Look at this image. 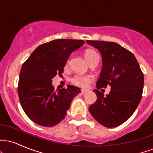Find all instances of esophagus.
I'll use <instances>...</instances> for the list:
<instances>
[{"label":"esophagus","mask_w":153,"mask_h":153,"mask_svg":"<svg viewBox=\"0 0 153 153\" xmlns=\"http://www.w3.org/2000/svg\"><path fill=\"white\" fill-rule=\"evenodd\" d=\"M88 90H87V89H81V93L82 94H85V93L88 92Z\"/></svg>","instance_id":"1"}]
</instances>
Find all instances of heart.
<instances>
[{
	"label": "heart",
	"instance_id": "obj_1",
	"mask_svg": "<svg viewBox=\"0 0 153 153\" xmlns=\"http://www.w3.org/2000/svg\"><path fill=\"white\" fill-rule=\"evenodd\" d=\"M84 57L88 62L90 63L94 61L95 59L99 57V54L96 51L92 49H88L84 52ZM93 79L88 75H76L71 78V81L73 85L80 88H86L89 83L92 82Z\"/></svg>",
	"mask_w": 153,
	"mask_h": 153
}]
</instances>
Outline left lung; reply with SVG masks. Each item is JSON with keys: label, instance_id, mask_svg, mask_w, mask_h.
Here are the masks:
<instances>
[{"label": "left lung", "instance_id": "obj_1", "mask_svg": "<svg viewBox=\"0 0 153 153\" xmlns=\"http://www.w3.org/2000/svg\"><path fill=\"white\" fill-rule=\"evenodd\" d=\"M102 56V70L94 91L97 100L89 107L93 117L106 127L121 125L132 115L142 99L144 75L134 55L117 43L91 41ZM111 86L104 96L99 89Z\"/></svg>", "mask_w": 153, "mask_h": 153}]
</instances>
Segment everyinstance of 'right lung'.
Masks as SVG:
<instances>
[{"instance_id": "add662e5", "label": "right lung", "mask_w": 153, "mask_h": 153, "mask_svg": "<svg viewBox=\"0 0 153 153\" xmlns=\"http://www.w3.org/2000/svg\"><path fill=\"white\" fill-rule=\"evenodd\" d=\"M83 40L55 39L42 44L23 64L18 95L23 109L32 122L53 127L65 117L73 98L80 89L73 85L54 91L52 79L62 75L68 57L84 45Z\"/></svg>"}]
</instances>
